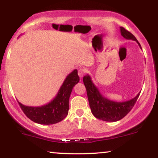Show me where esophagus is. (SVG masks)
Instances as JSON below:
<instances>
[{
	"instance_id": "1",
	"label": "esophagus",
	"mask_w": 158,
	"mask_h": 158,
	"mask_svg": "<svg viewBox=\"0 0 158 158\" xmlns=\"http://www.w3.org/2000/svg\"><path fill=\"white\" fill-rule=\"evenodd\" d=\"M85 73V69H81H81H79V71H78V74H79V77H80V79H81V78L84 77Z\"/></svg>"
}]
</instances>
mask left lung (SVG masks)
<instances>
[{"label": "left lung", "instance_id": "obj_1", "mask_svg": "<svg viewBox=\"0 0 158 158\" xmlns=\"http://www.w3.org/2000/svg\"><path fill=\"white\" fill-rule=\"evenodd\" d=\"M120 32L123 37L126 39L137 41L141 48L140 44L133 34L123 27H120ZM83 82L86 88L87 95L92 114L97 119L107 122H116L126 116L135 106L140 94L138 93L135 98L130 100L120 102H114L103 97L97 87L94 84L88 74L83 77Z\"/></svg>", "mask_w": 158, "mask_h": 158}]
</instances>
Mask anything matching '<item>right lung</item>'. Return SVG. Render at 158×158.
Instances as JSON below:
<instances>
[{
	"label": "right lung",
	"mask_w": 158,
	"mask_h": 158,
	"mask_svg": "<svg viewBox=\"0 0 158 158\" xmlns=\"http://www.w3.org/2000/svg\"><path fill=\"white\" fill-rule=\"evenodd\" d=\"M79 81L77 69L64 79L56 97L48 104L41 106H27L19 102L23 113L32 121L39 124L52 125L67 117L69 110V99L74 85Z\"/></svg>",
	"instance_id": "right-lung-1"
}]
</instances>
